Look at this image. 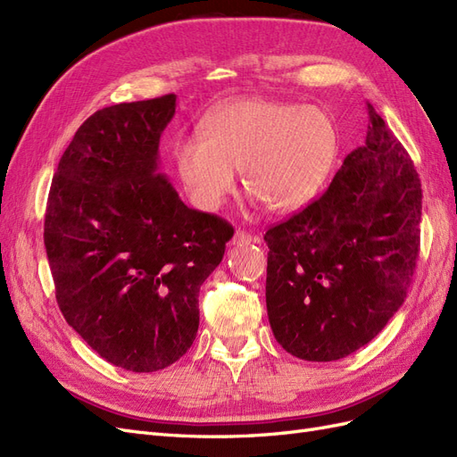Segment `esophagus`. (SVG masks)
I'll return each mask as SVG.
<instances>
[{"label": "esophagus", "mask_w": 457, "mask_h": 457, "mask_svg": "<svg viewBox=\"0 0 457 457\" xmlns=\"http://www.w3.org/2000/svg\"><path fill=\"white\" fill-rule=\"evenodd\" d=\"M261 238L259 237H253V234L245 232V230H237L234 232V238H232V244L237 245H242V244H259Z\"/></svg>", "instance_id": "34e87169"}]
</instances>
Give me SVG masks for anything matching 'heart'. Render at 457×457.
<instances>
[{
	"instance_id": "b5f03b06",
	"label": "heart",
	"mask_w": 457,
	"mask_h": 457,
	"mask_svg": "<svg viewBox=\"0 0 457 457\" xmlns=\"http://www.w3.org/2000/svg\"><path fill=\"white\" fill-rule=\"evenodd\" d=\"M336 145L322 110L250 99L207 118L200 137L177 141L173 156L187 195L202 210H219L242 171L250 195L270 212L289 213L318 195Z\"/></svg>"
}]
</instances>
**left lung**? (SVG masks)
Segmentation results:
<instances>
[{"instance_id": "1", "label": "left lung", "mask_w": 457, "mask_h": 457, "mask_svg": "<svg viewBox=\"0 0 457 457\" xmlns=\"http://www.w3.org/2000/svg\"><path fill=\"white\" fill-rule=\"evenodd\" d=\"M368 116L366 143L324 195L265 234L269 322L301 361L364 347L403 307L416 270L420 175L370 103Z\"/></svg>"}]
</instances>
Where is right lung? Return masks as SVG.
I'll use <instances>...</instances> for the list:
<instances>
[{
	"label": "right lung",
	"mask_w": 457,
	"mask_h": 457,
	"mask_svg": "<svg viewBox=\"0 0 457 457\" xmlns=\"http://www.w3.org/2000/svg\"><path fill=\"white\" fill-rule=\"evenodd\" d=\"M177 96L96 110L53 177L44 242L59 309L106 362L156 371L196 339L198 294L234 228L158 171Z\"/></svg>",
	"instance_id": "obj_1"
}]
</instances>
